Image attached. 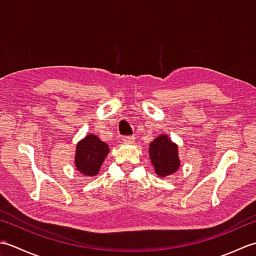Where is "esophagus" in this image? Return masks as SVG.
<instances>
[{"label":"esophagus","instance_id":"34e87169","mask_svg":"<svg viewBox=\"0 0 256 256\" xmlns=\"http://www.w3.org/2000/svg\"><path fill=\"white\" fill-rule=\"evenodd\" d=\"M122 140L125 144H132L134 142V138L133 136H124L122 138Z\"/></svg>","mask_w":256,"mask_h":256}]
</instances>
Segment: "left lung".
Returning a JSON list of instances; mask_svg holds the SVG:
<instances>
[{
    "instance_id": "8db88e82",
    "label": "left lung",
    "mask_w": 256,
    "mask_h": 256,
    "mask_svg": "<svg viewBox=\"0 0 256 256\" xmlns=\"http://www.w3.org/2000/svg\"><path fill=\"white\" fill-rule=\"evenodd\" d=\"M150 158L158 177L170 176L180 166L178 146L167 135H160L150 144Z\"/></svg>"
}]
</instances>
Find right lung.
<instances>
[{"label": "right lung", "mask_w": 256, "mask_h": 256, "mask_svg": "<svg viewBox=\"0 0 256 256\" xmlns=\"http://www.w3.org/2000/svg\"><path fill=\"white\" fill-rule=\"evenodd\" d=\"M108 152L110 150L108 144L96 135L88 134L76 148L74 165L77 170L90 177L98 175Z\"/></svg>", "instance_id": "add662e5"}]
</instances>
